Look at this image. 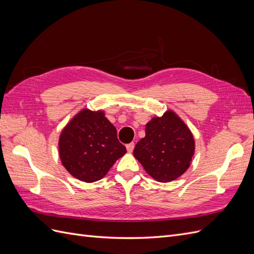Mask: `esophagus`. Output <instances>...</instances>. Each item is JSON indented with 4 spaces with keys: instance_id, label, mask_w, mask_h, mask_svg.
<instances>
[{
    "instance_id": "1",
    "label": "esophagus",
    "mask_w": 254,
    "mask_h": 254,
    "mask_svg": "<svg viewBox=\"0 0 254 254\" xmlns=\"http://www.w3.org/2000/svg\"><path fill=\"white\" fill-rule=\"evenodd\" d=\"M126 148H127V151L128 152H132L133 151V148H134V143H129L126 145Z\"/></svg>"
}]
</instances>
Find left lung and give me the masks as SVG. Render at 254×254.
I'll list each match as a JSON object with an SVG mask.
<instances>
[{
  "label": "left lung",
  "mask_w": 254,
  "mask_h": 254,
  "mask_svg": "<svg viewBox=\"0 0 254 254\" xmlns=\"http://www.w3.org/2000/svg\"><path fill=\"white\" fill-rule=\"evenodd\" d=\"M146 135L135 145L133 155L153 179L170 182L186 172L194 155V137L173 111L146 124Z\"/></svg>",
  "instance_id": "8db88e82"
}]
</instances>
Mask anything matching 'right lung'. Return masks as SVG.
Returning <instances> with one entry per match:
<instances>
[{"instance_id": "obj_1", "label": "right lung", "mask_w": 254, "mask_h": 254, "mask_svg": "<svg viewBox=\"0 0 254 254\" xmlns=\"http://www.w3.org/2000/svg\"><path fill=\"white\" fill-rule=\"evenodd\" d=\"M125 153L117 129L103 111H80L59 137L61 162L72 176L84 182L101 180Z\"/></svg>"}]
</instances>
